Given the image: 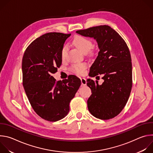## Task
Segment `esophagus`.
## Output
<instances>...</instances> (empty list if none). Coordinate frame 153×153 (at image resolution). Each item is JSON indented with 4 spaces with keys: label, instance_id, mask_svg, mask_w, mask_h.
Wrapping results in <instances>:
<instances>
[{
    "label": "esophagus",
    "instance_id": "34e87169",
    "mask_svg": "<svg viewBox=\"0 0 153 153\" xmlns=\"http://www.w3.org/2000/svg\"><path fill=\"white\" fill-rule=\"evenodd\" d=\"M86 80L85 78H81V83L82 86L86 85Z\"/></svg>",
    "mask_w": 153,
    "mask_h": 153
}]
</instances>
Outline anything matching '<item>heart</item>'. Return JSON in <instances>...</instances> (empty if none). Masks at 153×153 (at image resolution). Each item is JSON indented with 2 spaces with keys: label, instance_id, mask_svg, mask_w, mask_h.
Listing matches in <instances>:
<instances>
[{
  "label": "heart",
  "instance_id": "obj_1",
  "mask_svg": "<svg viewBox=\"0 0 153 153\" xmlns=\"http://www.w3.org/2000/svg\"><path fill=\"white\" fill-rule=\"evenodd\" d=\"M73 43L74 45L83 54L88 53L91 48L93 47V43L91 41H90L89 39H86L83 36H77L74 37L73 41ZM67 50V46H65L61 52V56L62 58H63L66 54ZM86 67V65L84 63H80L75 64L71 67V70L77 74H83L84 70Z\"/></svg>",
  "mask_w": 153,
  "mask_h": 153
}]
</instances>
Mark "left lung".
I'll list each match as a JSON object with an SVG mask.
<instances>
[{"label": "left lung", "instance_id": "8db88e82", "mask_svg": "<svg viewBox=\"0 0 153 153\" xmlns=\"http://www.w3.org/2000/svg\"><path fill=\"white\" fill-rule=\"evenodd\" d=\"M76 33L93 38L99 49L89 75H103V82L99 85L98 81L87 80L86 84L92 92L87 101L88 110L99 119H112L125 107L132 88V63L128 47L122 37L108 25L94 27Z\"/></svg>", "mask_w": 153, "mask_h": 153}]
</instances>
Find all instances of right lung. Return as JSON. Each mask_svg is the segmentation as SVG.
Returning a JSON list of instances; mask_svg holds the SVG:
<instances>
[{"instance_id": "right-lung-1", "label": "right lung", "mask_w": 153, "mask_h": 153, "mask_svg": "<svg viewBox=\"0 0 153 153\" xmlns=\"http://www.w3.org/2000/svg\"><path fill=\"white\" fill-rule=\"evenodd\" d=\"M71 34L48 33L26 49L22 62L23 86L34 111L42 119L56 122L66 116L70 103L81 85L79 78L56 82L51 76L62 64L61 52Z\"/></svg>"}]
</instances>
